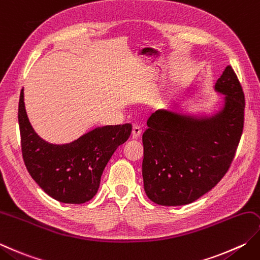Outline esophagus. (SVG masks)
Here are the masks:
<instances>
[{
	"label": "esophagus",
	"mask_w": 260,
	"mask_h": 260,
	"mask_svg": "<svg viewBox=\"0 0 260 260\" xmlns=\"http://www.w3.org/2000/svg\"><path fill=\"white\" fill-rule=\"evenodd\" d=\"M142 134V129L140 126L134 125L133 126V131H132V137H133L134 140H137L140 137V135Z\"/></svg>",
	"instance_id": "1"
}]
</instances>
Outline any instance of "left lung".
Wrapping results in <instances>:
<instances>
[{"label":"left lung","mask_w":260,"mask_h":260,"mask_svg":"<svg viewBox=\"0 0 260 260\" xmlns=\"http://www.w3.org/2000/svg\"><path fill=\"white\" fill-rule=\"evenodd\" d=\"M213 89L222 96L210 113L175 106L156 110L147 120L142 175L145 194L155 204H190L215 187L231 166L243 129L245 95L230 65Z\"/></svg>","instance_id":"8db88e82"}]
</instances>
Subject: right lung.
Instances as JSON below:
<instances>
[{"mask_svg":"<svg viewBox=\"0 0 260 260\" xmlns=\"http://www.w3.org/2000/svg\"><path fill=\"white\" fill-rule=\"evenodd\" d=\"M18 119L28 172L46 194L66 204H82L93 198L111 155L132 133L131 124L108 125L95 127L70 143H49L30 124L23 88Z\"/></svg>","mask_w":260,"mask_h":260,"instance_id":"1","label":"right lung"}]
</instances>
